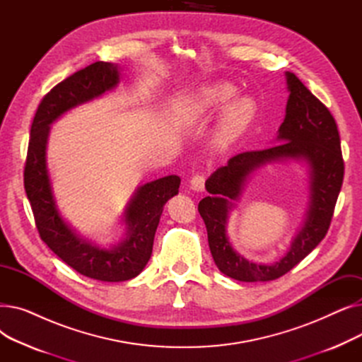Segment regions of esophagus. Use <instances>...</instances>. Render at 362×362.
<instances>
[{
    "mask_svg": "<svg viewBox=\"0 0 362 362\" xmlns=\"http://www.w3.org/2000/svg\"><path fill=\"white\" fill-rule=\"evenodd\" d=\"M189 185H191V189L195 192H202L204 187H205V177L202 175H195L191 182H189Z\"/></svg>",
    "mask_w": 362,
    "mask_h": 362,
    "instance_id": "1",
    "label": "esophagus"
}]
</instances>
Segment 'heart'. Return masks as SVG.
I'll return each mask as SVG.
<instances>
[{"mask_svg":"<svg viewBox=\"0 0 362 362\" xmlns=\"http://www.w3.org/2000/svg\"><path fill=\"white\" fill-rule=\"evenodd\" d=\"M236 95L238 88L233 83L217 82L213 85H208L202 88L195 97L185 105L183 114L187 120H197L205 116H210V114L223 108L236 97ZM255 112L257 105L252 98L239 97L234 100L221 112L217 129V141L220 144H227L238 138L252 122Z\"/></svg>","mask_w":362,"mask_h":362,"instance_id":"b5f03b06","label":"heart"}]
</instances>
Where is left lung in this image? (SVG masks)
<instances>
[{
	"label": "left lung",
	"mask_w": 362,
	"mask_h": 362,
	"mask_svg": "<svg viewBox=\"0 0 362 362\" xmlns=\"http://www.w3.org/2000/svg\"><path fill=\"white\" fill-rule=\"evenodd\" d=\"M289 98L286 116L279 127L280 144L261 151H246L217 168L205 182L211 195L198 204L208 245L218 270L239 281H269L291 272L325 239L344 182V158L337 124L329 108L296 76L286 71ZM305 160L310 171L308 218L288 254L274 264L248 262L233 250L225 232L228 211L238 199L245 179L257 168L274 160Z\"/></svg>",
	"instance_id": "left-lung-1"
}]
</instances>
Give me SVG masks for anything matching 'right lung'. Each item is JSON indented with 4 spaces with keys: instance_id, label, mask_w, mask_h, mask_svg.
<instances>
[{
    "instance_id": "1",
    "label": "right lung",
    "mask_w": 362,
    "mask_h": 362,
    "mask_svg": "<svg viewBox=\"0 0 362 362\" xmlns=\"http://www.w3.org/2000/svg\"><path fill=\"white\" fill-rule=\"evenodd\" d=\"M119 82L117 64L97 62L55 85L36 110L25 164V191L41 239L73 270L101 281L130 280L144 270L163 208L177 195L180 185V177L171 175L138 187L123 216L126 238L110 250L81 238L62 217L47 168L49 126L66 111L101 97Z\"/></svg>"
}]
</instances>
